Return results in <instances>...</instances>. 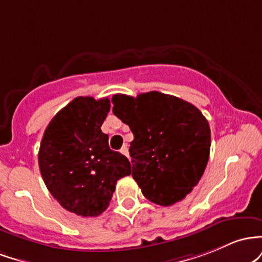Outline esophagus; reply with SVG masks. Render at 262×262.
I'll use <instances>...</instances> for the list:
<instances>
[{
    "label": "esophagus",
    "instance_id": "1",
    "mask_svg": "<svg viewBox=\"0 0 262 262\" xmlns=\"http://www.w3.org/2000/svg\"><path fill=\"white\" fill-rule=\"evenodd\" d=\"M120 152H121L122 155H125L126 157H128V148H127V145H123L121 147V149H120Z\"/></svg>",
    "mask_w": 262,
    "mask_h": 262
}]
</instances>
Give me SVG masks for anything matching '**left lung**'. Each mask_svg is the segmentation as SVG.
Returning a JSON list of instances; mask_svg holds the SVG:
<instances>
[{
	"label": "left lung",
	"mask_w": 262,
	"mask_h": 262,
	"mask_svg": "<svg viewBox=\"0 0 262 262\" xmlns=\"http://www.w3.org/2000/svg\"><path fill=\"white\" fill-rule=\"evenodd\" d=\"M114 115L134 134L132 177L156 204H174L198 184L209 160L210 127L194 105L158 92L116 94Z\"/></svg>",
	"instance_id": "left-lung-1"
}]
</instances>
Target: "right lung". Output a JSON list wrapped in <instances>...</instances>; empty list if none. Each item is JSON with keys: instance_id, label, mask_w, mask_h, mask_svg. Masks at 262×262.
<instances>
[{"instance_id": "right-lung-1", "label": "right lung", "mask_w": 262, "mask_h": 262, "mask_svg": "<svg viewBox=\"0 0 262 262\" xmlns=\"http://www.w3.org/2000/svg\"><path fill=\"white\" fill-rule=\"evenodd\" d=\"M110 100L79 96L47 126L38 163L51 194L68 211L98 216L106 210L116 182L131 174L130 161L108 147L101 131Z\"/></svg>"}]
</instances>
